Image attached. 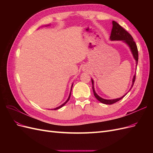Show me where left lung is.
Segmentation results:
<instances>
[{
	"mask_svg": "<svg viewBox=\"0 0 153 153\" xmlns=\"http://www.w3.org/2000/svg\"><path fill=\"white\" fill-rule=\"evenodd\" d=\"M112 25H113L112 29V32H111V34H110V40L111 41H123L125 43H126V45H128L129 48H130L131 52L133 54V56L136 61V66H137L138 60V49H137V45H136L135 41H133V38H132V36H131L130 34H129L126 30L123 29L121 25H120L119 24H117L116 22L113 21ZM135 76H136V75H134V76L133 78L132 85H131V89L133 87L134 82H135ZM91 81H92V90H93L94 96L96 97V98L97 100L100 101L101 103H102L103 104L112 105V104L116 103L118 101L123 99L128 92L127 93H126L124 96H123L121 98H119L114 99V100L103 99L102 98H101L100 96H99L98 94H96V92L94 90V81L92 79H91ZM131 89H129V91L131 90Z\"/></svg>",
	"mask_w": 153,
	"mask_h": 153,
	"instance_id": "8db88e82",
	"label": "left lung"
}]
</instances>
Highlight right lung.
Listing matches in <instances>:
<instances>
[{"label":"right lung","mask_w":153,"mask_h":153,"mask_svg":"<svg viewBox=\"0 0 153 153\" xmlns=\"http://www.w3.org/2000/svg\"><path fill=\"white\" fill-rule=\"evenodd\" d=\"M72 87H73V84H72V85H71V90H72ZM70 96H71V92H70V93H69V97H68V100L65 101V102H64L63 104H62L61 106H58V107H56V108H53V109H51V110H57V109H59V108H61V107H62V106L65 105L68 101H69V98H70Z\"/></svg>","instance_id":"right-lung-1"}]
</instances>
